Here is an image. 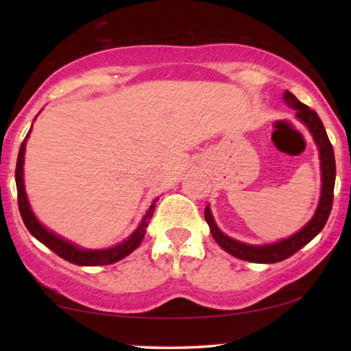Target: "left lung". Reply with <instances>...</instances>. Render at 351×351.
<instances>
[{
	"label": "left lung",
	"mask_w": 351,
	"mask_h": 351,
	"mask_svg": "<svg viewBox=\"0 0 351 351\" xmlns=\"http://www.w3.org/2000/svg\"><path fill=\"white\" fill-rule=\"evenodd\" d=\"M283 100L289 108H293L295 111L297 121L304 123L308 128V132L311 133L319 150L320 181H322V186H320L319 204L310 221H308L300 230H297L295 234L288 237V239L278 240L276 243H268V245H249V243L235 240L232 237L226 235L219 230L215 223V218L212 215L209 204L206 206L204 210V217L210 228V234L218 245L221 246L226 252L234 255V257L252 261V263H277V261H282L295 254L299 249L308 245V243L324 229L332 206V190H335L336 181V161L335 152H332V145L328 136H326L324 123L317 116V112L308 108L305 104L299 102V99H297L293 93L285 91Z\"/></svg>",
	"instance_id": "obj_1"
}]
</instances>
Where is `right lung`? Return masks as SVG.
<instances>
[{
    "instance_id": "obj_1",
    "label": "right lung",
    "mask_w": 351,
    "mask_h": 351,
    "mask_svg": "<svg viewBox=\"0 0 351 351\" xmlns=\"http://www.w3.org/2000/svg\"><path fill=\"white\" fill-rule=\"evenodd\" d=\"M35 119H37V116H35ZM31 132H32V127L29 130V133L26 134V138L20 147L19 159H16V169H15L16 192H19V207H20L23 221H25L29 232H31L40 243H43L46 247H49L51 251H54L58 257H62L63 260L69 261V263H74L79 266L111 265V263H116L119 260H122L123 257H127L128 254H132L134 249L141 245L142 240H144L145 230L153 217L158 198L153 199L152 206L148 207L145 215L142 217L139 226L134 229V232L130 234L123 241L105 249H86V247L77 246L75 243L63 239V237L52 232V230L47 229L46 226L41 224L38 221V218L35 217V213L32 212L31 204H29L26 187H25V167H23V165H25L26 141L29 138V134H31Z\"/></svg>"
}]
</instances>
